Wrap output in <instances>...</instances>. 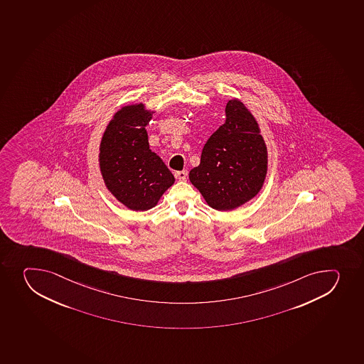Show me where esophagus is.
<instances>
[{
  "label": "esophagus",
  "instance_id": "obj_1",
  "mask_svg": "<svg viewBox=\"0 0 364 364\" xmlns=\"http://www.w3.org/2000/svg\"><path fill=\"white\" fill-rule=\"evenodd\" d=\"M174 176H176V179L178 180H186L188 178V171H179V172L174 173Z\"/></svg>",
  "mask_w": 364,
  "mask_h": 364
}]
</instances>
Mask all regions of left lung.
I'll return each mask as SVG.
<instances>
[{
  "instance_id": "8db88e82",
  "label": "left lung",
  "mask_w": 364,
  "mask_h": 364,
  "mask_svg": "<svg viewBox=\"0 0 364 364\" xmlns=\"http://www.w3.org/2000/svg\"><path fill=\"white\" fill-rule=\"evenodd\" d=\"M267 171L268 151L259 123L243 102L230 100L225 122L206 141L190 181L210 208L231 211L259 195Z\"/></svg>"
}]
</instances>
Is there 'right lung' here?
<instances>
[{"label":"right lung","instance_id":"obj_1","mask_svg":"<svg viewBox=\"0 0 364 364\" xmlns=\"http://www.w3.org/2000/svg\"><path fill=\"white\" fill-rule=\"evenodd\" d=\"M154 112L141 102L123 105L109 121L100 144L105 188L133 211L154 208L176 181L161 158L149 149L144 127Z\"/></svg>","mask_w":364,"mask_h":364}]
</instances>
